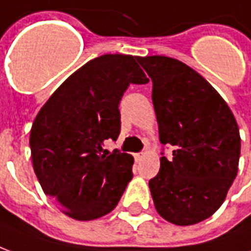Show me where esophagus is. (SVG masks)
<instances>
[{
  "label": "esophagus",
  "instance_id": "34e87169",
  "mask_svg": "<svg viewBox=\"0 0 251 251\" xmlns=\"http://www.w3.org/2000/svg\"><path fill=\"white\" fill-rule=\"evenodd\" d=\"M134 158H136L137 163H138V161H141L142 158H144V153H137V154H134Z\"/></svg>",
  "mask_w": 251,
  "mask_h": 251
}]
</instances>
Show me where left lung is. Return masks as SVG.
I'll return each instance as SVG.
<instances>
[{
  "instance_id": "8db88e82",
  "label": "left lung",
  "mask_w": 251,
  "mask_h": 251,
  "mask_svg": "<svg viewBox=\"0 0 251 251\" xmlns=\"http://www.w3.org/2000/svg\"><path fill=\"white\" fill-rule=\"evenodd\" d=\"M153 82L160 142L174 148L149 180L165 221L189 226L210 218L237 177L241 137L225 99L200 74L168 56L138 57Z\"/></svg>"
}]
</instances>
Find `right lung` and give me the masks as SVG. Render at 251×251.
<instances>
[{
	"label": "right lung",
	"mask_w": 251,
	"mask_h": 251,
	"mask_svg": "<svg viewBox=\"0 0 251 251\" xmlns=\"http://www.w3.org/2000/svg\"><path fill=\"white\" fill-rule=\"evenodd\" d=\"M137 60L118 53L90 60L52 94L32 125L30 153L41 188L76 221L114 210L133 177V156H106L102 147L120 136L126 88L149 82Z\"/></svg>",
	"instance_id": "1"
}]
</instances>
